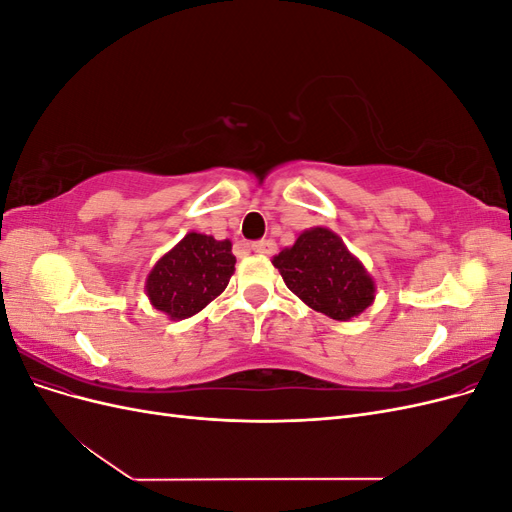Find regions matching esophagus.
<instances>
[{"instance_id":"34e87169","label":"esophagus","mask_w":512,"mask_h":512,"mask_svg":"<svg viewBox=\"0 0 512 512\" xmlns=\"http://www.w3.org/2000/svg\"><path fill=\"white\" fill-rule=\"evenodd\" d=\"M254 252H258V254H275V250H277V245H275V241L273 239H262V241H256V243H252L250 245Z\"/></svg>"}]
</instances>
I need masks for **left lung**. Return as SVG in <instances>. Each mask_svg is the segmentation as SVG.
Instances as JSON below:
<instances>
[{
  "mask_svg": "<svg viewBox=\"0 0 512 512\" xmlns=\"http://www.w3.org/2000/svg\"><path fill=\"white\" fill-rule=\"evenodd\" d=\"M271 262L307 307L333 320L359 318L376 299L374 277L331 228L303 230Z\"/></svg>",
  "mask_w": 512,
  "mask_h": 512,
  "instance_id": "8db88e82",
  "label": "left lung"
}]
</instances>
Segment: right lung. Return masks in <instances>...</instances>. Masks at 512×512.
Returning <instances> with one entry per match:
<instances>
[{
	"instance_id": "1",
	"label": "right lung",
	"mask_w": 512,
	"mask_h": 512,
	"mask_svg": "<svg viewBox=\"0 0 512 512\" xmlns=\"http://www.w3.org/2000/svg\"><path fill=\"white\" fill-rule=\"evenodd\" d=\"M235 262L230 239L192 230L151 267L145 280L149 303L168 320L190 318L226 290Z\"/></svg>"
}]
</instances>
